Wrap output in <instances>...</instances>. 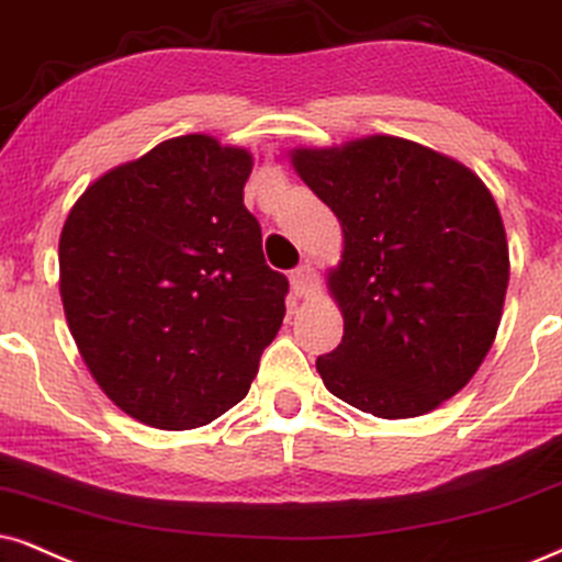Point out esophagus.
Returning <instances> with one entry per match:
<instances>
[{
    "mask_svg": "<svg viewBox=\"0 0 562 562\" xmlns=\"http://www.w3.org/2000/svg\"><path fill=\"white\" fill-rule=\"evenodd\" d=\"M290 285H293V293L297 297H308L316 293L318 288V277H316V269L305 261L297 269H293V274H290Z\"/></svg>",
    "mask_w": 562,
    "mask_h": 562,
    "instance_id": "esophagus-1",
    "label": "esophagus"
}]
</instances>
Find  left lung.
Here are the masks:
<instances>
[{
    "label": "left lung",
    "mask_w": 562,
    "mask_h": 562,
    "mask_svg": "<svg viewBox=\"0 0 562 562\" xmlns=\"http://www.w3.org/2000/svg\"><path fill=\"white\" fill-rule=\"evenodd\" d=\"M290 162L342 225L326 288L345 334L316 360L324 386L383 420L440 407L487 358L506 303L508 240L490 189L389 134L295 147Z\"/></svg>",
    "instance_id": "1"
}]
</instances>
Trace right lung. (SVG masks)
<instances>
[{"instance_id":"1","label":"right lung","mask_w":562,"mask_h":562,"mask_svg":"<svg viewBox=\"0 0 562 562\" xmlns=\"http://www.w3.org/2000/svg\"><path fill=\"white\" fill-rule=\"evenodd\" d=\"M254 158L183 134L105 170L59 238L69 331L103 394L160 430L207 425L251 389L285 316L244 207Z\"/></svg>"}]
</instances>
